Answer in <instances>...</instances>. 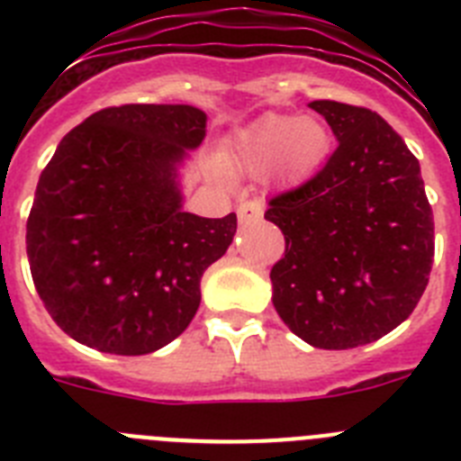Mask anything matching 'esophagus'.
Listing matches in <instances>:
<instances>
[{"label":"esophagus","instance_id":"1","mask_svg":"<svg viewBox=\"0 0 461 461\" xmlns=\"http://www.w3.org/2000/svg\"><path fill=\"white\" fill-rule=\"evenodd\" d=\"M260 217H263V205L258 201H242L238 205L240 223L260 221Z\"/></svg>","mask_w":461,"mask_h":461}]
</instances>
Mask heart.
Masks as SVG:
<instances>
[{
  "mask_svg": "<svg viewBox=\"0 0 461 461\" xmlns=\"http://www.w3.org/2000/svg\"><path fill=\"white\" fill-rule=\"evenodd\" d=\"M332 136L312 117L263 115L228 142L221 164L242 175L270 173L276 182L304 180L328 158Z\"/></svg>",
  "mask_w": 461,
  "mask_h": 461,
  "instance_id": "obj_1",
  "label": "heart"
}]
</instances>
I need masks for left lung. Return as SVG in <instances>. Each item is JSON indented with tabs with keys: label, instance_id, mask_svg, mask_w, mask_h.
<instances>
[{
	"label": "left lung",
	"instance_id": "8db88e82",
	"mask_svg": "<svg viewBox=\"0 0 461 461\" xmlns=\"http://www.w3.org/2000/svg\"><path fill=\"white\" fill-rule=\"evenodd\" d=\"M339 145L312 180L275 195L266 219L286 240L270 272L281 321L316 348L372 344L404 323L434 260L420 164L381 115L312 101Z\"/></svg>",
	"mask_w": 461,
	"mask_h": 461
}]
</instances>
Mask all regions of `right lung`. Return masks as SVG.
Segmentation results:
<instances>
[{
  "instance_id": "add662e5",
  "label": "right lung",
  "mask_w": 461,
  "mask_h": 461,
  "mask_svg": "<svg viewBox=\"0 0 461 461\" xmlns=\"http://www.w3.org/2000/svg\"><path fill=\"white\" fill-rule=\"evenodd\" d=\"M205 124L194 105H113L68 131L41 173L27 219L32 279L80 344L145 356L198 312L203 272L238 230L233 212L182 210L177 166Z\"/></svg>"
}]
</instances>
